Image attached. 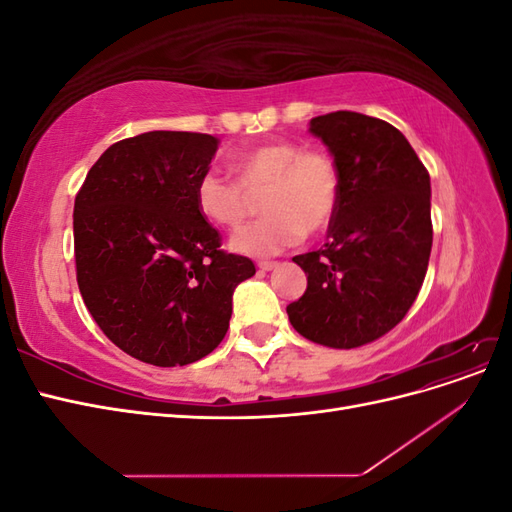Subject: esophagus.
Instances as JSON below:
<instances>
[{
  "label": "esophagus",
  "mask_w": 512,
  "mask_h": 512,
  "mask_svg": "<svg viewBox=\"0 0 512 512\" xmlns=\"http://www.w3.org/2000/svg\"><path fill=\"white\" fill-rule=\"evenodd\" d=\"M277 267V262H273V260H267V262H258V269L260 271H273Z\"/></svg>",
  "instance_id": "1"
}]
</instances>
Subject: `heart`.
<instances>
[{
	"instance_id": "heart-1",
	"label": "heart",
	"mask_w": 512,
	"mask_h": 512,
	"mask_svg": "<svg viewBox=\"0 0 512 512\" xmlns=\"http://www.w3.org/2000/svg\"><path fill=\"white\" fill-rule=\"evenodd\" d=\"M232 179L207 173L196 183V209L220 228H237L258 194L265 218L230 239L237 254L267 258L327 230L342 203V175L331 156L292 141H267L228 162Z\"/></svg>"
}]
</instances>
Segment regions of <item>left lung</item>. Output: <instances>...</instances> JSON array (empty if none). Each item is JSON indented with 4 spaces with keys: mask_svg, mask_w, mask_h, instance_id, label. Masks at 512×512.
I'll return each mask as SVG.
<instances>
[{
    "mask_svg": "<svg viewBox=\"0 0 512 512\" xmlns=\"http://www.w3.org/2000/svg\"><path fill=\"white\" fill-rule=\"evenodd\" d=\"M342 175L324 250L294 256L307 290L286 307L294 331L359 348L404 320L431 254V183L408 138L382 119L335 111L309 121Z\"/></svg>",
    "mask_w": 512,
    "mask_h": 512,
    "instance_id": "left-lung-1",
    "label": "left lung"
}]
</instances>
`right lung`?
Segmentation results:
<instances>
[{
	"instance_id": "1",
	"label": "right lung",
	"mask_w": 512,
	"mask_h": 512,
	"mask_svg": "<svg viewBox=\"0 0 512 512\" xmlns=\"http://www.w3.org/2000/svg\"><path fill=\"white\" fill-rule=\"evenodd\" d=\"M218 138L153 130L108 147L74 200L76 282L98 327L134 359L177 367L220 346L232 292L256 273L220 250L196 209Z\"/></svg>"
}]
</instances>
